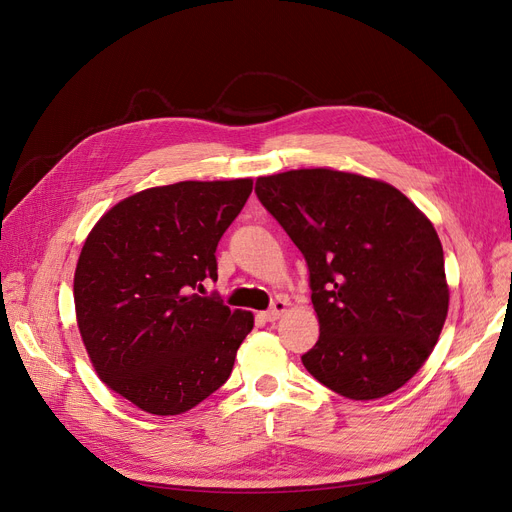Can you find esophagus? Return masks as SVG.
I'll return each mask as SVG.
<instances>
[{
  "label": "esophagus",
  "mask_w": 512,
  "mask_h": 512,
  "mask_svg": "<svg viewBox=\"0 0 512 512\" xmlns=\"http://www.w3.org/2000/svg\"><path fill=\"white\" fill-rule=\"evenodd\" d=\"M286 307H288V301H286V299H276L268 311H263V320L276 322V320L284 314Z\"/></svg>",
  "instance_id": "obj_1"
}]
</instances>
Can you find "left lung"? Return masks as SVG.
Returning a JSON list of instances; mask_svg holds the SVG:
<instances>
[{"label":"left lung","mask_w":512,"mask_h":512,"mask_svg":"<svg viewBox=\"0 0 512 512\" xmlns=\"http://www.w3.org/2000/svg\"><path fill=\"white\" fill-rule=\"evenodd\" d=\"M257 198L303 253L320 339L301 362L349 399L385 397L427 362L448 316L431 221L391 184L335 169L257 177Z\"/></svg>","instance_id":"left-lung-1"}]
</instances>
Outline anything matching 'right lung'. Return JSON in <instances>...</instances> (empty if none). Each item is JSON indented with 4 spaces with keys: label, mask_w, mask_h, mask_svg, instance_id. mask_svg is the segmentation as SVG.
<instances>
[{
    "label": "right lung",
    "mask_w": 512,
    "mask_h": 512,
    "mask_svg": "<svg viewBox=\"0 0 512 512\" xmlns=\"http://www.w3.org/2000/svg\"><path fill=\"white\" fill-rule=\"evenodd\" d=\"M253 180L177 182L106 211L75 270V311L100 379L148 414L173 416L228 381L253 314L201 297L217 242Z\"/></svg>",
    "instance_id": "right-lung-1"
}]
</instances>
